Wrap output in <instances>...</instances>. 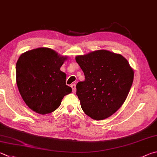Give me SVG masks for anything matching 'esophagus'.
Segmentation results:
<instances>
[{
	"instance_id": "34e87169",
	"label": "esophagus",
	"mask_w": 157,
	"mask_h": 157,
	"mask_svg": "<svg viewBox=\"0 0 157 157\" xmlns=\"http://www.w3.org/2000/svg\"><path fill=\"white\" fill-rule=\"evenodd\" d=\"M71 87L72 88L73 92V93H75V92H76V85H75V84H71Z\"/></svg>"
}]
</instances>
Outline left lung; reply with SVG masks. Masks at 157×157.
<instances>
[{"label": "left lung", "mask_w": 157, "mask_h": 157, "mask_svg": "<svg viewBox=\"0 0 157 157\" xmlns=\"http://www.w3.org/2000/svg\"><path fill=\"white\" fill-rule=\"evenodd\" d=\"M75 60L85 76L76 85L82 110L95 120L109 117L124 103L132 86L134 71L129 62L106 50L78 56Z\"/></svg>", "instance_id": "8db88e82"}]
</instances>
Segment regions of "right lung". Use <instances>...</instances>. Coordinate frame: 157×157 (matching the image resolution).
Instances as JSON below:
<instances>
[{
    "mask_svg": "<svg viewBox=\"0 0 157 157\" xmlns=\"http://www.w3.org/2000/svg\"><path fill=\"white\" fill-rule=\"evenodd\" d=\"M67 58L44 47L28 51L19 57L16 67L17 86L25 104L36 113L53 112L72 91L66 85V74L60 71Z\"/></svg>",
    "mask_w": 157,
    "mask_h": 157,
    "instance_id": "right-lung-1",
    "label": "right lung"
}]
</instances>
